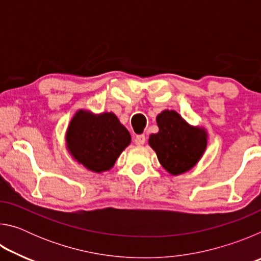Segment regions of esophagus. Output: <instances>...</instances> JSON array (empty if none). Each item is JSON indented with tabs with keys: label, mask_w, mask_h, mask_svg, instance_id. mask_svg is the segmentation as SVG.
<instances>
[{
	"label": "esophagus",
	"mask_w": 261,
	"mask_h": 261,
	"mask_svg": "<svg viewBox=\"0 0 261 261\" xmlns=\"http://www.w3.org/2000/svg\"><path fill=\"white\" fill-rule=\"evenodd\" d=\"M145 141H146V137H145V135H138V136H136L135 143H136L137 145H144Z\"/></svg>",
	"instance_id": "1"
}]
</instances>
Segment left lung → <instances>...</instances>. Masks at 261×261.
<instances>
[{
  "label": "left lung",
  "mask_w": 261,
  "mask_h": 261,
  "mask_svg": "<svg viewBox=\"0 0 261 261\" xmlns=\"http://www.w3.org/2000/svg\"><path fill=\"white\" fill-rule=\"evenodd\" d=\"M158 134L149 136L148 144L160 165L173 176L182 175L199 162L208 143L204 126L191 125L176 112L165 109L156 116Z\"/></svg>",
  "instance_id": "left-lung-1"
}]
</instances>
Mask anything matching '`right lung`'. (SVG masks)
Instances as JSON below:
<instances>
[{"label":"right lung","instance_id":"obj_1","mask_svg":"<svg viewBox=\"0 0 261 261\" xmlns=\"http://www.w3.org/2000/svg\"><path fill=\"white\" fill-rule=\"evenodd\" d=\"M130 143V132L112 112L94 114L88 109H79L65 134L70 155L96 174L112 169Z\"/></svg>","mask_w":261,"mask_h":261}]
</instances>
